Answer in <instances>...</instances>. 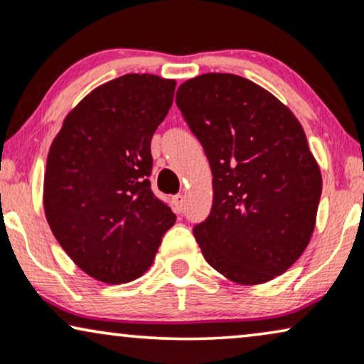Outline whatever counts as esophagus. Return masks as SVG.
<instances>
[{
    "label": "esophagus",
    "mask_w": 364,
    "mask_h": 364,
    "mask_svg": "<svg viewBox=\"0 0 364 364\" xmlns=\"http://www.w3.org/2000/svg\"><path fill=\"white\" fill-rule=\"evenodd\" d=\"M172 202H173V209L181 214V212L183 210V204H186V197H183L182 193H177V196L172 199Z\"/></svg>",
    "instance_id": "1"
}]
</instances>
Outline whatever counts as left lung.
Instances as JSON below:
<instances>
[{
  "label": "left lung",
  "mask_w": 364,
  "mask_h": 364,
  "mask_svg": "<svg viewBox=\"0 0 364 364\" xmlns=\"http://www.w3.org/2000/svg\"><path fill=\"white\" fill-rule=\"evenodd\" d=\"M176 102L214 177L210 214L193 228L205 261L239 284L274 279L309 244L323 191L299 120L232 73L187 80Z\"/></svg>",
  "instance_id": "8db88e82"
}]
</instances>
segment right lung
I'll list each match as a JSON object with an SVG mask.
<instances>
[{"label":"right lung","mask_w":364,"mask_h":364,"mask_svg":"<svg viewBox=\"0 0 364 364\" xmlns=\"http://www.w3.org/2000/svg\"><path fill=\"white\" fill-rule=\"evenodd\" d=\"M173 80L129 73L68 113L46 159L43 205L72 261L107 284L152 266L176 214L150 188V141L172 107Z\"/></svg>","instance_id":"right-lung-1"}]
</instances>
